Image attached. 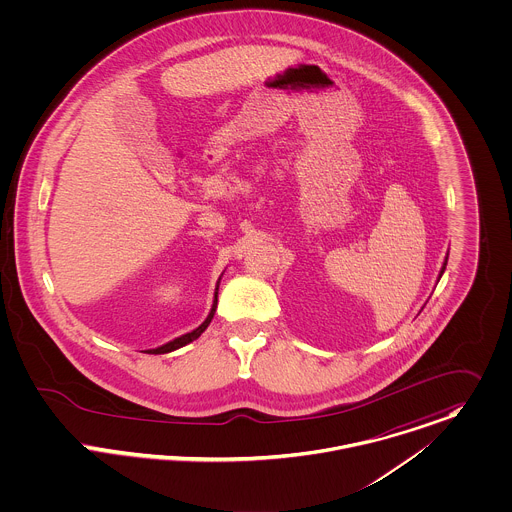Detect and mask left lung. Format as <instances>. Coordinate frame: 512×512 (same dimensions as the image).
<instances>
[{"label":"left lung","instance_id":"1","mask_svg":"<svg viewBox=\"0 0 512 512\" xmlns=\"http://www.w3.org/2000/svg\"><path fill=\"white\" fill-rule=\"evenodd\" d=\"M446 265H448V257H446V261H444V267H442V271H440V277L444 275V271H446ZM440 281V279H438Z\"/></svg>","mask_w":512,"mask_h":512}]
</instances>
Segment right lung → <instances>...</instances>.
Masks as SVG:
<instances>
[{
  "instance_id": "obj_1",
  "label": "right lung",
  "mask_w": 512,
  "mask_h": 512,
  "mask_svg": "<svg viewBox=\"0 0 512 512\" xmlns=\"http://www.w3.org/2000/svg\"><path fill=\"white\" fill-rule=\"evenodd\" d=\"M216 306H218V286H216L214 306H212V310H210L208 318H206V320H204L196 330H192L190 334H184V336H180V338H176V340L169 341V343H165V345H161V347H157V349H149L147 353H169V351H174V349H178V347H182V345H186V343H190V341L200 338V334L210 326V322H212V318H214V312H216Z\"/></svg>"
}]
</instances>
